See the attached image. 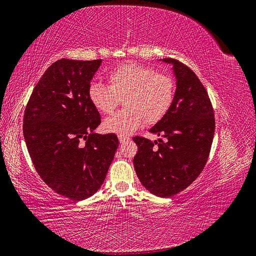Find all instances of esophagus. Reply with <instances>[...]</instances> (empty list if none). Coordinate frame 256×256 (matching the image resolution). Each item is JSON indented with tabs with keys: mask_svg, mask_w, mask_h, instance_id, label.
<instances>
[{
	"mask_svg": "<svg viewBox=\"0 0 256 256\" xmlns=\"http://www.w3.org/2000/svg\"><path fill=\"white\" fill-rule=\"evenodd\" d=\"M119 138V141L120 144H124V142H128V141H130V137H126V136H118Z\"/></svg>",
	"mask_w": 256,
	"mask_h": 256,
	"instance_id": "obj_1",
	"label": "esophagus"
}]
</instances>
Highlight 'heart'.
Here are the masks:
<instances>
[{"instance_id":"heart-1","label":"heart","mask_w":256,"mask_h":256,"mask_svg":"<svg viewBox=\"0 0 256 256\" xmlns=\"http://www.w3.org/2000/svg\"><path fill=\"white\" fill-rule=\"evenodd\" d=\"M108 86L92 83L88 98L103 114H110L124 98L126 108L108 117L103 128L110 133L128 136L146 121L148 124L162 120L171 108L175 94V80L170 74L159 72L150 66L126 63L108 74Z\"/></svg>"}]
</instances>
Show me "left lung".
Returning <instances> with one entry per match:
<instances>
[{
	"label": "left lung",
	"mask_w": 256,
	"mask_h": 256,
	"mask_svg": "<svg viewBox=\"0 0 256 256\" xmlns=\"http://www.w3.org/2000/svg\"><path fill=\"white\" fill-rule=\"evenodd\" d=\"M176 90L171 108L150 130L162 139L134 137L138 152L133 164L140 182L152 194L171 197L184 191L204 170L215 130L212 104L195 72L175 59Z\"/></svg>",
	"instance_id": "8db88e82"
}]
</instances>
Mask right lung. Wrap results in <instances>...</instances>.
Masks as SVG:
<instances>
[{
    "mask_svg": "<svg viewBox=\"0 0 256 256\" xmlns=\"http://www.w3.org/2000/svg\"><path fill=\"white\" fill-rule=\"evenodd\" d=\"M101 62L52 63L24 112L23 134L36 171L56 193L74 202L101 188L119 146L115 134L94 133L101 118L88 90Z\"/></svg>",
    "mask_w": 256,
    "mask_h": 256,
    "instance_id": "add662e5",
    "label": "right lung"
}]
</instances>
